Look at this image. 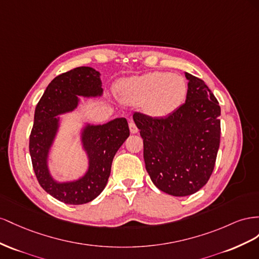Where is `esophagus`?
<instances>
[{
    "label": "esophagus",
    "instance_id": "1",
    "mask_svg": "<svg viewBox=\"0 0 259 259\" xmlns=\"http://www.w3.org/2000/svg\"><path fill=\"white\" fill-rule=\"evenodd\" d=\"M129 129H130V132L131 134H137V132L139 131L137 124L134 122V121H130L129 122Z\"/></svg>",
    "mask_w": 259,
    "mask_h": 259
}]
</instances>
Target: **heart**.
<instances>
[{"label": "heart", "mask_w": 259, "mask_h": 259, "mask_svg": "<svg viewBox=\"0 0 259 259\" xmlns=\"http://www.w3.org/2000/svg\"><path fill=\"white\" fill-rule=\"evenodd\" d=\"M124 97L129 102H145V110L155 117L174 113L187 94V83L179 75L155 71L131 78L123 85Z\"/></svg>", "instance_id": "1"}]
</instances>
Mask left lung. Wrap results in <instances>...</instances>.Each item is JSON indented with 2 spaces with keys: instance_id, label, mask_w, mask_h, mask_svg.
<instances>
[{
  "instance_id": "8db88e82",
  "label": "left lung",
  "mask_w": 259,
  "mask_h": 259,
  "mask_svg": "<svg viewBox=\"0 0 259 259\" xmlns=\"http://www.w3.org/2000/svg\"><path fill=\"white\" fill-rule=\"evenodd\" d=\"M187 100L167 117L134 114L143 139L146 171L160 191L187 196L202 189L215 167L220 106L202 79L186 72Z\"/></svg>"
}]
</instances>
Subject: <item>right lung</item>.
Returning <instances> with one entry per match:
<instances>
[{
  "instance_id": "obj_1",
  "label": "right lung",
  "mask_w": 259,
  "mask_h": 259,
  "mask_svg": "<svg viewBox=\"0 0 259 259\" xmlns=\"http://www.w3.org/2000/svg\"><path fill=\"white\" fill-rule=\"evenodd\" d=\"M102 94L100 72L83 66L52 80L35 107L29 139L33 170L43 190L65 204H85L101 194L107 184L115 154L130 135L125 118H116L104 124L88 123L81 132V143L89 159L84 176L67 182H58L51 176L48 158L60 127V117L56 116L75 109L78 97L95 98Z\"/></svg>"
}]
</instances>
